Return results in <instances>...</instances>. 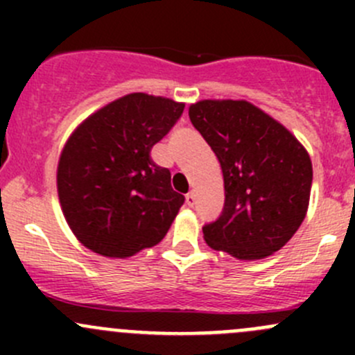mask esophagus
Segmentation results:
<instances>
[{
  "label": "esophagus",
  "mask_w": 355,
  "mask_h": 355,
  "mask_svg": "<svg viewBox=\"0 0 355 355\" xmlns=\"http://www.w3.org/2000/svg\"><path fill=\"white\" fill-rule=\"evenodd\" d=\"M185 202H187V206H194V202H196V194L194 192H189L187 196H185Z\"/></svg>",
  "instance_id": "esophagus-1"
}]
</instances>
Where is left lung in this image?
<instances>
[{"mask_svg": "<svg viewBox=\"0 0 355 355\" xmlns=\"http://www.w3.org/2000/svg\"><path fill=\"white\" fill-rule=\"evenodd\" d=\"M189 116L223 171L225 206L202 227L206 244L242 261L280 250L309 206L313 164L304 146L247 101L204 99Z\"/></svg>", "mask_w": 355, "mask_h": 355, "instance_id": "8db88e82", "label": "left lung"}]
</instances>
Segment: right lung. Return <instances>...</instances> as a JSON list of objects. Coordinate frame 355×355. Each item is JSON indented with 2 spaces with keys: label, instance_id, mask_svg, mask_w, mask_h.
I'll return each mask as SVG.
<instances>
[{
  "label": "right lung",
  "instance_id": "obj_1",
  "mask_svg": "<svg viewBox=\"0 0 355 355\" xmlns=\"http://www.w3.org/2000/svg\"><path fill=\"white\" fill-rule=\"evenodd\" d=\"M184 103L127 94L85 118L58 161V198L68 227L92 252L130 257L159 244L185 198L151 149L184 113Z\"/></svg>",
  "mask_w": 355,
  "mask_h": 355
}]
</instances>
